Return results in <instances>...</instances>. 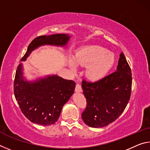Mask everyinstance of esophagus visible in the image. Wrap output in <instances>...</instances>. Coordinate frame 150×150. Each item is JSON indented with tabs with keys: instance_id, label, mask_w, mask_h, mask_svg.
<instances>
[{
	"instance_id": "1",
	"label": "esophagus",
	"mask_w": 150,
	"mask_h": 150,
	"mask_svg": "<svg viewBox=\"0 0 150 150\" xmlns=\"http://www.w3.org/2000/svg\"><path fill=\"white\" fill-rule=\"evenodd\" d=\"M75 91L76 92H81L82 91V87H81V85L79 83H77V85H76Z\"/></svg>"
}]
</instances>
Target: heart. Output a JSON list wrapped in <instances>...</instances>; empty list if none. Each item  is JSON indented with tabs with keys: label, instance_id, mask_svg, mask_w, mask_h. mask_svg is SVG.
Segmentation results:
<instances>
[{
	"label": "heart",
	"instance_id": "1",
	"mask_svg": "<svg viewBox=\"0 0 150 150\" xmlns=\"http://www.w3.org/2000/svg\"><path fill=\"white\" fill-rule=\"evenodd\" d=\"M116 61L112 53L98 45H90L83 49L76 55L75 62L80 65H89L87 71L88 77L93 81L102 79L107 75ZM71 67L75 69V66L71 63Z\"/></svg>",
	"mask_w": 150,
	"mask_h": 150
}]
</instances>
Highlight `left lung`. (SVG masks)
I'll use <instances>...</instances> for the list:
<instances>
[{"mask_svg": "<svg viewBox=\"0 0 150 150\" xmlns=\"http://www.w3.org/2000/svg\"><path fill=\"white\" fill-rule=\"evenodd\" d=\"M131 69L123 52L115 72L96 82L83 80L87 108L82 119L87 126L102 128L116 120L128 105L132 89Z\"/></svg>", "mask_w": 150, "mask_h": 150, "instance_id": "1", "label": "left lung"}]
</instances>
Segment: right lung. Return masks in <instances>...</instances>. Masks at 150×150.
Returning <instances> with one entry per match:
<instances>
[{"label":"right lung","instance_id":"obj_1","mask_svg":"<svg viewBox=\"0 0 150 150\" xmlns=\"http://www.w3.org/2000/svg\"><path fill=\"white\" fill-rule=\"evenodd\" d=\"M71 37L65 34L37 37L28 45L21 62L26 61L32 51L42 45L65 46ZM23 74L21 63L16 71L14 93L22 113L33 123L43 126L54 124L59 119L63 105L74 93L75 81L64 79L57 75L28 81Z\"/></svg>","mask_w":150,"mask_h":150}]
</instances>
